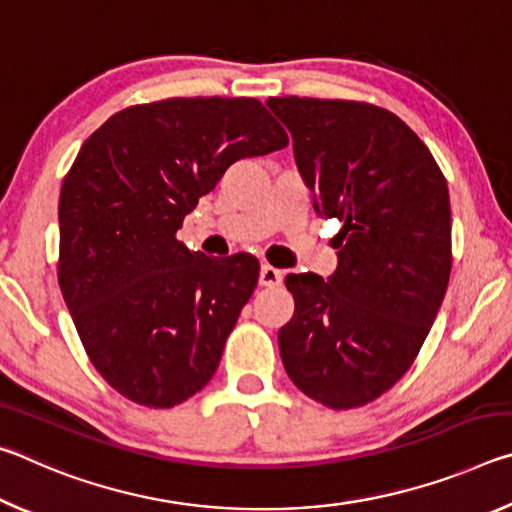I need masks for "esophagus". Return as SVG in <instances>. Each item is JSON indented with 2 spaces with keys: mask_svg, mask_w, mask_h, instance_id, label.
I'll return each mask as SVG.
<instances>
[{
  "mask_svg": "<svg viewBox=\"0 0 512 512\" xmlns=\"http://www.w3.org/2000/svg\"><path fill=\"white\" fill-rule=\"evenodd\" d=\"M259 284H262V287H280L282 273L277 271V268L264 264L262 271H259Z\"/></svg>",
  "mask_w": 512,
  "mask_h": 512,
  "instance_id": "obj_1",
  "label": "esophagus"
}]
</instances>
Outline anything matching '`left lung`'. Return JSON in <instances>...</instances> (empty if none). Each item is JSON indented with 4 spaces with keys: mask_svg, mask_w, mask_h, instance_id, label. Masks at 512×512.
<instances>
[{
    "mask_svg": "<svg viewBox=\"0 0 512 512\" xmlns=\"http://www.w3.org/2000/svg\"><path fill=\"white\" fill-rule=\"evenodd\" d=\"M320 219H339L325 282L287 277L296 311L277 334L302 393L348 411L393 388L418 357L452 273L443 171L391 110L366 101L271 97Z\"/></svg>",
    "mask_w": 512,
    "mask_h": 512,
    "instance_id": "left-lung-1",
    "label": "left lung"
}]
</instances>
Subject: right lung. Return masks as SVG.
Returning a JSON list of instances; mask_svg holds the SVG:
<instances>
[{
  "instance_id": "1",
  "label": "right lung",
  "mask_w": 512,
  "mask_h": 512,
  "mask_svg": "<svg viewBox=\"0 0 512 512\" xmlns=\"http://www.w3.org/2000/svg\"><path fill=\"white\" fill-rule=\"evenodd\" d=\"M287 144L262 101L176 97L115 112L81 146L60 189L58 284L126 400L171 409L219 368L259 262L189 253L176 232L232 162Z\"/></svg>"
}]
</instances>
